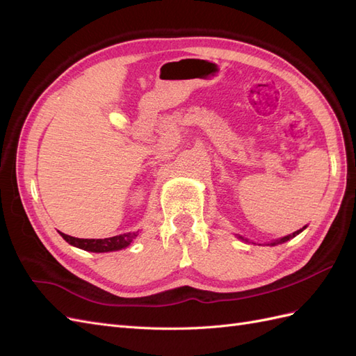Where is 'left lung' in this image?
I'll use <instances>...</instances> for the list:
<instances>
[{
  "label": "left lung",
  "instance_id": "left-lung-1",
  "mask_svg": "<svg viewBox=\"0 0 356 356\" xmlns=\"http://www.w3.org/2000/svg\"><path fill=\"white\" fill-rule=\"evenodd\" d=\"M306 227H303V229H300V230H297V232H294L293 234H288V236H285V238H282V239H279V241H275V242H272L270 245H279V243H284V242H286V241H289V239H293V238H296V236L298 234V233H301L303 232ZM241 238V236H239ZM241 239H243V238H241ZM243 241H246V239H243Z\"/></svg>",
  "mask_w": 356,
  "mask_h": 356
}]
</instances>
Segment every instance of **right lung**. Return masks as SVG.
Instances as JSON below:
<instances>
[{
	"instance_id": "1",
	"label": "right lung",
	"mask_w": 356,
	"mask_h": 356,
	"mask_svg": "<svg viewBox=\"0 0 356 356\" xmlns=\"http://www.w3.org/2000/svg\"><path fill=\"white\" fill-rule=\"evenodd\" d=\"M60 236L70 245L77 246L80 250L90 251V252H110V251L123 250V248L131 245V242L138 236V232L118 234L106 239H79V238H72V236H68L65 233H60Z\"/></svg>"
}]
</instances>
